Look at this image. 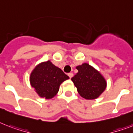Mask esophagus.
<instances>
[{
  "instance_id": "1",
  "label": "esophagus",
  "mask_w": 133,
  "mask_h": 133,
  "mask_svg": "<svg viewBox=\"0 0 133 133\" xmlns=\"http://www.w3.org/2000/svg\"><path fill=\"white\" fill-rule=\"evenodd\" d=\"M68 76H69V77H70V78H72V77H73V73H72V72H70V73H69L68 74Z\"/></svg>"
}]
</instances>
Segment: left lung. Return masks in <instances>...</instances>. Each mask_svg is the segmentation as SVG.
Instances as JSON below:
<instances>
[{
    "mask_svg": "<svg viewBox=\"0 0 133 133\" xmlns=\"http://www.w3.org/2000/svg\"><path fill=\"white\" fill-rule=\"evenodd\" d=\"M78 72L71 79L81 97L92 100L98 98L106 88L107 82L100 72L87 63L76 67Z\"/></svg>",
    "mask_w": 133,
    "mask_h": 133,
    "instance_id": "obj_1",
    "label": "left lung"
}]
</instances>
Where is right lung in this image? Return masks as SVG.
Returning a JSON list of instances; mask_svg holds the SVG:
<instances>
[{
	"label": "right lung",
	"mask_w": 133,
	"mask_h": 133,
	"mask_svg": "<svg viewBox=\"0 0 133 133\" xmlns=\"http://www.w3.org/2000/svg\"><path fill=\"white\" fill-rule=\"evenodd\" d=\"M69 79L61 69L50 60L38 64L30 76V85L40 97L52 99L58 93L60 85Z\"/></svg>",
	"instance_id": "1"
}]
</instances>
